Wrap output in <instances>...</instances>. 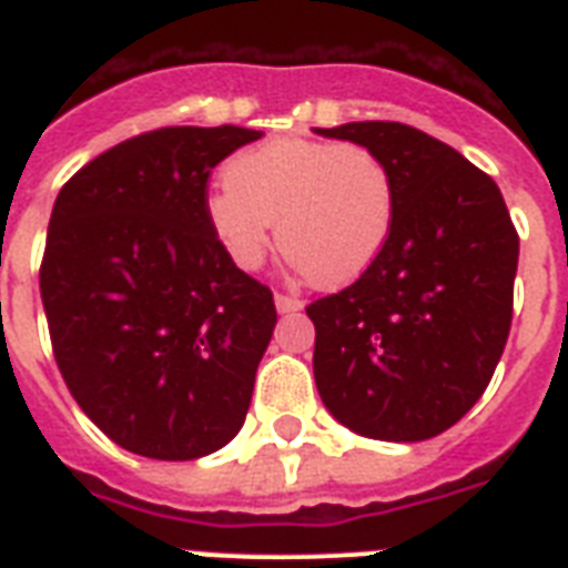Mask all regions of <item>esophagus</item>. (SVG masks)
<instances>
[{"instance_id":"esophagus-1","label":"esophagus","mask_w":568,"mask_h":568,"mask_svg":"<svg viewBox=\"0 0 568 568\" xmlns=\"http://www.w3.org/2000/svg\"><path fill=\"white\" fill-rule=\"evenodd\" d=\"M274 301H276V310L283 312V315L285 312H297L303 306L301 297H294V294H283V292H276Z\"/></svg>"}]
</instances>
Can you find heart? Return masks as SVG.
<instances>
[{
    "instance_id": "1",
    "label": "heart",
    "mask_w": 568,
    "mask_h": 568,
    "mask_svg": "<svg viewBox=\"0 0 568 568\" xmlns=\"http://www.w3.org/2000/svg\"><path fill=\"white\" fill-rule=\"evenodd\" d=\"M205 200V221L221 250L256 271L271 250L312 285L354 283L377 262L397 214L395 173L365 144L274 138L226 164Z\"/></svg>"
}]
</instances>
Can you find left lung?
I'll return each instance as SVG.
<instances>
[{"label":"left lung","mask_w":568,"mask_h":568,"mask_svg":"<svg viewBox=\"0 0 568 568\" xmlns=\"http://www.w3.org/2000/svg\"><path fill=\"white\" fill-rule=\"evenodd\" d=\"M372 146L395 173L388 244L356 283L306 306L315 383L359 436H439L484 395L513 324L519 232L489 173L422 129H318Z\"/></svg>","instance_id":"obj_1"}]
</instances>
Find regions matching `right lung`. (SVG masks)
Segmentation results:
<instances>
[{
	"mask_svg": "<svg viewBox=\"0 0 568 568\" xmlns=\"http://www.w3.org/2000/svg\"><path fill=\"white\" fill-rule=\"evenodd\" d=\"M262 132L164 126L111 146L58 194L40 297L58 372L120 448L196 459L241 430L274 294L205 221L212 168Z\"/></svg>",
	"mask_w": 568,
	"mask_h": 568,
	"instance_id": "right-lung-1",
	"label": "right lung"
}]
</instances>
